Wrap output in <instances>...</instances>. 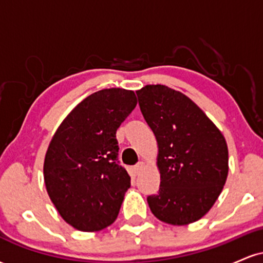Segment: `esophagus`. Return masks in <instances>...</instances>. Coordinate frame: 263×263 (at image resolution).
<instances>
[{
    "label": "esophagus",
    "mask_w": 263,
    "mask_h": 263,
    "mask_svg": "<svg viewBox=\"0 0 263 263\" xmlns=\"http://www.w3.org/2000/svg\"><path fill=\"white\" fill-rule=\"evenodd\" d=\"M143 168H144V163H143V162L137 163V164H136V165H135V168H134L135 173H136V174H140L141 172L143 171Z\"/></svg>",
    "instance_id": "esophagus-1"
}]
</instances>
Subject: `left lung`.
Wrapping results in <instances>:
<instances>
[{
    "instance_id": "1",
    "label": "left lung",
    "mask_w": 263,
    "mask_h": 263,
    "mask_svg": "<svg viewBox=\"0 0 263 263\" xmlns=\"http://www.w3.org/2000/svg\"><path fill=\"white\" fill-rule=\"evenodd\" d=\"M156 136L161 185L147 201L157 219L186 225L203 218L224 188L228 144L218 127L189 98L165 85L136 91Z\"/></svg>"
}]
</instances>
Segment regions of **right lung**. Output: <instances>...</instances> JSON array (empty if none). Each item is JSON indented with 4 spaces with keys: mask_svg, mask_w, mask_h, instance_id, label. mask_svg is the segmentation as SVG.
<instances>
[{
    "mask_svg": "<svg viewBox=\"0 0 263 263\" xmlns=\"http://www.w3.org/2000/svg\"><path fill=\"white\" fill-rule=\"evenodd\" d=\"M136 105L131 90L93 92L50 141L43 168L47 192L62 218L78 230H102L119 215L131 178L120 165L116 131Z\"/></svg>",
    "mask_w": 263,
    "mask_h": 263,
    "instance_id": "right-lung-1",
    "label": "right lung"
}]
</instances>
